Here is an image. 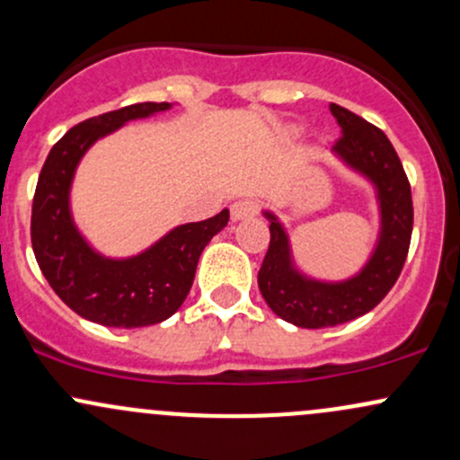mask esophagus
<instances>
[{"mask_svg":"<svg viewBox=\"0 0 460 460\" xmlns=\"http://www.w3.org/2000/svg\"><path fill=\"white\" fill-rule=\"evenodd\" d=\"M260 211V205L253 199H240L231 205V218L234 220H242V218H251Z\"/></svg>","mask_w":460,"mask_h":460,"instance_id":"esophagus-1","label":"esophagus"}]
</instances>
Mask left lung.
Returning a JSON list of instances; mask_svg holds the SVG:
<instances>
[{
  "label": "left lung",
  "instance_id": "8db88e82",
  "mask_svg": "<svg viewBox=\"0 0 460 460\" xmlns=\"http://www.w3.org/2000/svg\"><path fill=\"white\" fill-rule=\"evenodd\" d=\"M330 111L342 130L334 153L377 188L382 231L365 269L341 284H325L292 269L284 226L266 211L270 244L257 275L260 292L279 319L307 330L334 327L371 312L395 286L412 235L411 183L393 144L377 126L345 107L332 102Z\"/></svg>",
  "mask_w": 460,
  "mask_h": 460
}]
</instances>
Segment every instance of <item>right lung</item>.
<instances>
[{
	"label": "right lung",
	"mask_w": 460,
	"mask_h": 460,
	"mask_svg": "<svg viewBox=\"0 0 460 460\" xmlns=\"http://www.w3.org/2000/svg\"><path fill=\"white\" fill-rule=\"evenodd\" d=\"M165 109L168 102H139L75 124L54 144L39 174L30 222L39 269L75 314L100 325L133 330L170 319L194 284L203 249L229 222V209H222L214 218L181 225L128 260L98 255L74 226L69 185L80 156L128 119Z\"/></svg>",
	"instance_id": "add662e5"
}]
</instances>
